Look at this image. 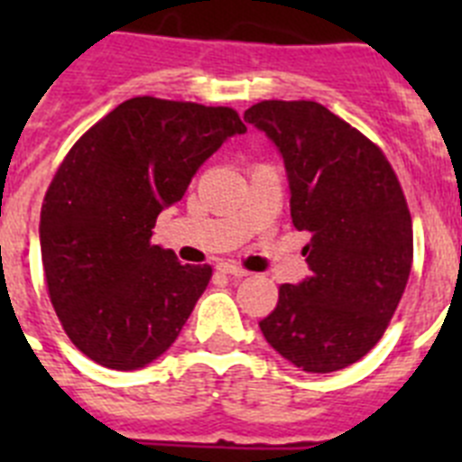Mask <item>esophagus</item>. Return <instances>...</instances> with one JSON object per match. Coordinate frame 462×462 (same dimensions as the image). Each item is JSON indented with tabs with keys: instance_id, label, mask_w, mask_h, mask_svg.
<instances>
[{
	"instance_id": "34e87169",
	"label": "esophagus",
	"mask_w": 462,
	"mask_h": 462,
	"mask_svg": "<svg viewBox=\"0 0 462 462\" xmlns=\"http://www.w3.org/2000/svg\"><path fill=\"white\" fill-rule=\"evenodd\" d=\"M219 271L222 273H226V275H231V277H247L250 275V271H245L243 266H238V263H222V266H219Z\"/></svg>"
}]
</instances>
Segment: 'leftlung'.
I'll list each match as a JSON object with an SVG mask.
<instances>
[{
    "label": "left lung",
    "mask_w": 462,
    "mask_h": 462,
    "mask_svg": "<svg viewBox=\"0 0 462 462\" xmlns=\"http://www.w3.org/2000/svg\"><path fill=\"white\" fill-rule=\"evenodd\" d=\"M245 122L284 157L312 275L282 284L261 333L305 373H336L382 340L410 280L407 199L379 145L317 101H259Z\"/></svg>",
    "instance_id": "8db88e82"
}]
</instances>
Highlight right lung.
<instances>
[{
	"instance_id": "add662e5",
	"label": "right lung",
	"mask_w": 462,
	"mask_h": 462,
	"mask_svg": "<svg viewBox=\"0 0 462 462\" xmlns=\"http://www.w3.org/2000/svg\"><path fill=\"white\" fill-rule=\"evenodd\" d=\"M245 132L228 106L134 97L73 143L41 206V261L57 319L94 363L143 368L180 336L212 266H182L152 228Z\"/></svg>"
}]
</instances>
